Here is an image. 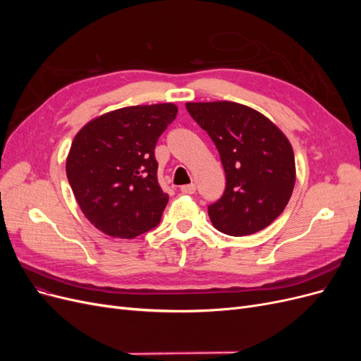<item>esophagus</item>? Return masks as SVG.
Instances as JSON below:
<instances>
[{"instance_id":"esophagus-1","label":"esophagus","mask_w":361,"mask_h":361,"mask_svg":"<svg viewBox=\"0 0 361 361\" xmlns=\"http://www.w3.org/2000/svg\"><path fill=\"white\" fill-rule=\"evenodd\" d=\"M180 191L183 194H194L195 192V185L194 183H188V185H182Z\"/></svg>"}]
</instances>
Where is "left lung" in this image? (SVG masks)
<instances>
[{"mask_svg":"<svg viewBox=\"0 0 361 361\" xmlns=\"http://www.w3.org/2000/svg\"><path fill=\"white\" fill-rule=\"evenodd\" d=\"M190 116L220 154L226 190L207 206L216 231L245 236L285 211L295 185V157L286 135L253 108L228 102H188Z\"/></svg>","mask_w":361,"mask_h":361,"instance_id":"8db88e82","label":"left lung"}]
</instances>
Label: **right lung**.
<instances>
[{"label":"right lung","instance_id":"add662e5","mask_svg":"<svg viewBox=\"0 0 361 361\" xmlns=\"http://www.w3.org/2000/svg\"><path fill=\"white\" fill-rule=\"evenodd\" d=\"M176 114L173 104L126 106L75 135L68 179L82 214L104 233L133 239L159 224L169 195L158 183L155 146Z\"/></svg>","mask_w":361,"mask_h":361}]
</instances>
